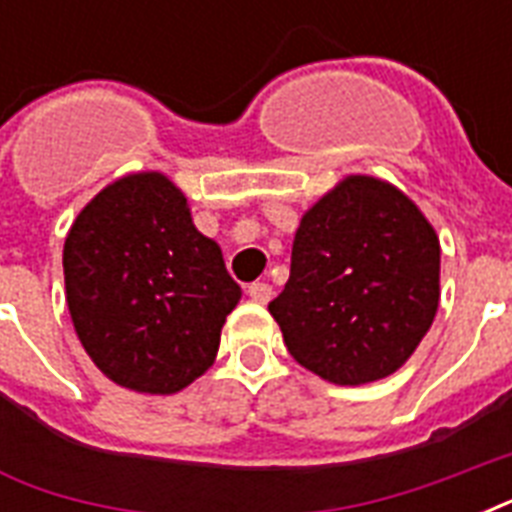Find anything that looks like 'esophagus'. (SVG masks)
<instances>
[{
    "mask_svg": "<svg viewBox=\"0 0 512 512\" xmlns=\"http://www.w3.org/2000/svg\"><path fill=\"white\" fill-rule=\"evenodd\" d=\"M247 295L252 297V303L257 305H268L273 297V287L271 284H265V281H255V284H249Z\"/></svg>",
    "mask_w": 512,
    "mask_h": 512,
    "instance_id": "34e87169",
    "label": "esophagus"
}]
</instances>
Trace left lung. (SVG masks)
<instances>
[{
  "mask_svg": "<svg viewBox=\"0 0 512 512\" xmlns=\"http://www.w3.org/2000/svg\"><path fill=\"white\" fill-rule=\"evenodd\" d=\"M441 244L406 193L348 175L300 220L289 281L268 311L297 364L364 385L406 364L438 311Z\"/></svg>",
  "mask_w": 512,
  "mask_h": 512,
  "instance_id": "left-lung-1",
  "label": "left lung"
}]
</instances>
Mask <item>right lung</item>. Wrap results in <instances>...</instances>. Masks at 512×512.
<instances>
[{"label":"right lung","mask_w":512,"mask_h":512,"mask_svg":"<svg viewBox=\"0 0 512 512\" xmlns=\"http://www.w3.org/2000/svg\"><path fill=\"white\" fill-rule=\"evenodd\" d=\"M63 273L87 356L108 380L151 396L215 364L241 300L220 247L196 231L188 199L162 172L119 177L76 215Z\"/></svg>","instance_id":"1"}]
</instances>
